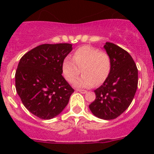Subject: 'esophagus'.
<instances>
[{
    "label": "esophagus",
    "instance_id": "34e87169",
    "mask_svg": "<svg viewBox=\"0 0 154 154\" xmlns=\"http://www.w3.org/2000/svg\"><path fill=\"white\" fill-rule=\"evenodd\" d=\"M76 91H77V92H81V93H82V94H85V93H86V92H87V91L84 90V89H76Z\"/></svg>",
    "mask_w": 154,
    "mask_h": 154
}]
</instances>
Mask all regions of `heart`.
I'll return each mask as SVG.
<instances>
[{
    "instance_id": "b5f03b06",
    "label": "heart",
    "mask_w": 154,
    "mask_h": 154,
    "mask_svg": "<svg viewBox=\"0 0 154 154\" xmlns=\"http://www.w3.org/2000/svg\"><path fill=\"white\" fill-rule=\"evenodd\" d=\"M111 68L112 62L108 53L89 45L78 48L73 53V59L66 57L62 64V74L69 82L75 81L82 69L83 75L74 85L82 88L103 84L109 75Z\"/></svg>"
}]
</instances>
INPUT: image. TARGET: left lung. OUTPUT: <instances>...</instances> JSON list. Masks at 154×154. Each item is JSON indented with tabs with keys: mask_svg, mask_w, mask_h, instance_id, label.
<instances>
[{
	"mask_svg": "<svg viewBox=\"0 0 154 154\" xmlns=\"http://www.w3.org/2000/svg\"><path fill=\"white\" fill-rule=\"evenodd\" d=\"M104 48L111 58V72L94 91L96 97L89 109L98 118L109 120L118 117L131 104L138 85V69L126 50L111 42Z\"/></svg>",
	"mask_w": 154,
	"mask_h": 154,
	"instance_id": "left-lung-1",
	"label": "left lung"
}]
</instances>
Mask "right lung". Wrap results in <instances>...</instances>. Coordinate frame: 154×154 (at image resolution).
<instances>
[{"label":"right lung","mask_w":154,"mask_h":154,"mask_svg":"<svg viewBox=\"0 0 154 154\" xmlns=\"http://www.w3.org/2000/svg\"><path fill=\"white\" fill-rule=\"evenodd\" d=\"M72 50L68 43L43 44L25 53L15 72V87L27 109L50 119L67 106L74 89L62 75V64Z\"/></svg>","instance_id":"add662e5"}]
</instances>
